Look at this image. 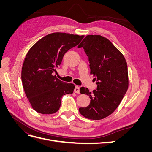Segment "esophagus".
<instances>
[{
    "mask_svg": "<svg viewBox=\"0 0 152 152\" xmlns=\"http://www.w3.org/2000/svg\"><path fill=\"white\" fill-rule=\"evenodd\" d=\"M74 91H75V93H80L79 87L76 86L75 87V89H74Z\"/></svg>",
    "mask_w": 152,
    "mask_h": 152,
    "instance_id": "obj_1",
    "label": "esophagus"
}]
</instances>
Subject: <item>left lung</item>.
Segmentation results:
<instances>
[{"instance_id":"left-lung-1","label":"left lung","mask_w":152,"mask_h":152,"mask_svg":"<svg viewBox=\"0 0 152 152\" xmlns=\"http://www.w3.org/2000/svg\"><path fill=\"white\" fill-rule=\"evenodd\" d=\"M83 48L89 61L90 73L95 77L97 89L93 93L84 87L81 94L89 96V106L80 108L86 118L100 120L111 115L121 103L128 89V71L123 54L107 38L87 35L78 46Z\"/></svg>"}]
</instances>
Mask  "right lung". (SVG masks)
<instances>
[{
  "label": "right lung",
  "mask_w": 152,
  "mask_h": 152,
  "mask_svg": "<svg viewBox=\"0 0 152 152\" xmlns=\"http://www.w3.org/2000/svg\"><path fill=\"white\" fill-rule=\"evenodd\" d=\"M84 37L53 33L44 37L29 50L23 65L21 80L26 97L36 112L54 113L60 108L62 96L73 93L74 85L62 82L53 74L64 55Z\"/></svg>",
  "instance_id": "obj_1"
}]
</instances>
